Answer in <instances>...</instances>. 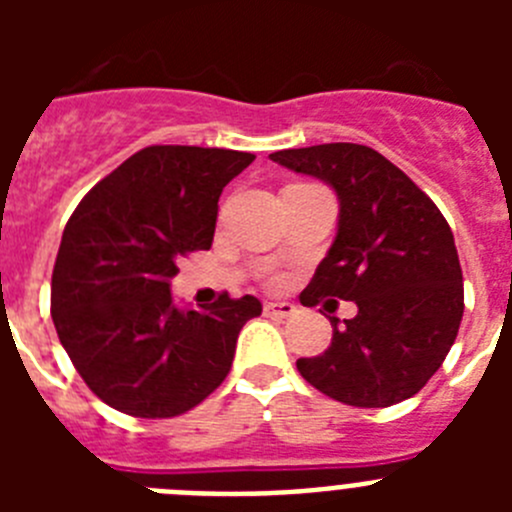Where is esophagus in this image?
I'll return each instance as SVG.
<instances>
[{"mask_svg": "<svg viewBox=\"0 0 512 512\" xmlns=\"http://www.w3.org/2000/svg\"><path fill=\"white\" fill-rule=\"evenodd\" d=\"M297 312V307L292 302H266L264 315L266 318H292Z\"/></svg>", "mask_w": 512, "mask_h": 512, "instance_id": "obj_1", "label": "esophagus"}]
</instances>
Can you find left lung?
<instances>
[{
    "label": "left lung",
    "instance_id": "8db88e82",
    "mask_svg": "<svg viewBox=\"0 0 512 512\" xmlns=\"http://www.w3.org/2000/svg\"><path fill=\"white\" fill-rule=\"evenodd\" d=\"M271 161L330 184L338 233L300 295L356 302L351 320L325 315L333 341L297 359L302 377L354 408H390L418 395L454 346L464 279L446 217L405 171L369 146L323 143L271 153ZM328 310V302H325Z\"/></svg>",
    "mask_w": 512,
    "mask_h": 512
}]
</instances>
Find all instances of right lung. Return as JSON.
Segmentation results:
<instances>
[{"label":"right lung","instance_id":"obj_1","mask_svg":"<svg viewBox=\"0 0 512 512\" xmlns=\"http://www.w3.org/2000/svg\"><path fill=\"white\" fill-rule=\"evenodd\" d=\"M253 153L148 146L79 202L63 228L51 279L61 346L89 390L133 418H174L228 377L256 297H217L179 310V259L212 246L223 187Z\"/></svg>","mask_w":512,"mask_h":512}]
</instances>
